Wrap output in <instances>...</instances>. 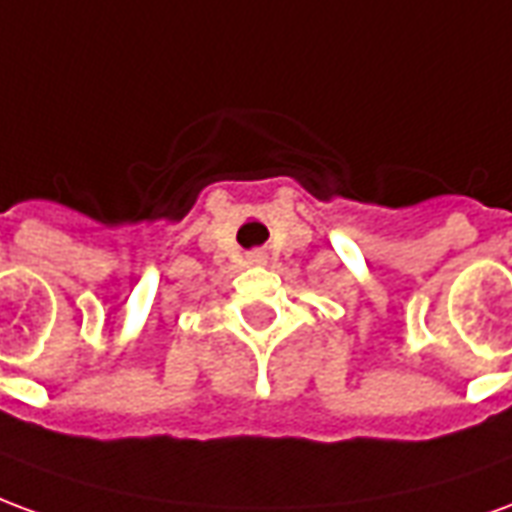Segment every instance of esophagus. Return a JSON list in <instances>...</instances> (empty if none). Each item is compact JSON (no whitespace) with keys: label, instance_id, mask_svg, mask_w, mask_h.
<instances>
[{"label":"esophagus","instance_id":"34e87169","mask_svg":"<svg viewBox=\"0 0 512 512\" xmlns=\"http://www.w3.org/2000/svg\"><path fill=\"white\" fill-rule=\"evenodd\" d=\"M249 260H252V263H263V252H252V255H249Z\"/></svg>","mask_w":512,"mask_h":512}]
</instances>
